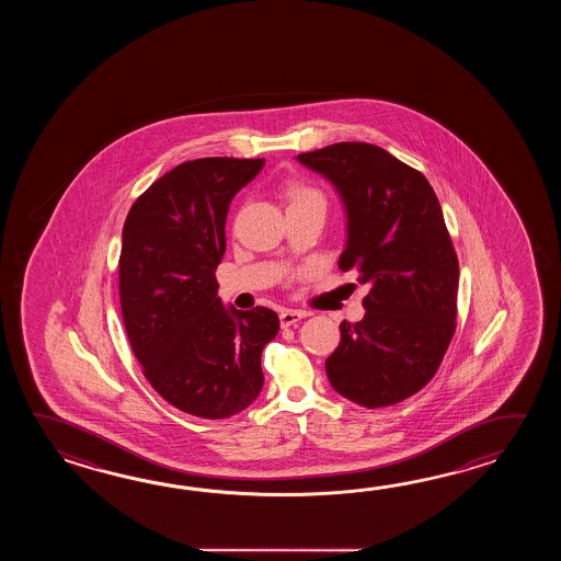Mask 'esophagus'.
<instances>
[{
	"instance_id": "1",
	"label": "esophagus",
	"mask_w": 561,
	"mask_h": 561,
	"mask_svg": "<svg viewBox=\"0 0 561 561\" xmlns=\"http://www.w3.org/2000/svg\"><path fill=\"white\" fill-rule=\"evenodd\" d=\"M280 327H293V324H297L300 319H305L307 314L305 312H300V310L285 309L280 310Z\"/></svg>"
}]
</instances>
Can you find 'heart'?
I'll list each match as a JSON object with an SVG mask.
<instances>
[{"label": "heart", "instance_id": "heart-1", "mask_svg": "<svg viewBox=\"0 0 561 561\" xmlns=\"http://www.w3.org/2000/svg\"><path fill=\"white\" fill-rule=\"evenodd\" d=\"M286 196H288V206L310 203L322 204V206H324V198H322L321 192L314 191V188H310V186H305V184H293V186L288 188V192H286Z\"/></svg>", "mask_w": 561, "mask_h": 561}]
</instances>
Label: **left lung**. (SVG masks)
Returning <instances> with one entry per match:
<instances>
[{
  "label": "left lung",
  "mask_w": 561,
  "mask_h": 561,
  "mask_svg": "<svg viewBox=\"0 0 561 561\" xmlns=\"http://www.w3.org/2000/svg\"><path fill=\"white\" fill-rule=\"evenodd\" d=\"M297 160L333 184L346 218L339 268L369 285L363 321L341 322L327 377L357 405H394L431 381L455 333L459 263L442 204L421 172L373 144Z\"/></svg>",
  "instance_id": "obj_1"
}]
</instances>
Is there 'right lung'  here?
<instances>
[{
	"label": "right lung",
	"mask_w": 561,
	"mask_h": 561,
	"mask_svg": "<svg viewBox=\"0 0 561 561\" xmlns=\"http://www.w3.org/2000/svg\"><path fill=\"white\" fill-rule=\"evenodd\" d=\"M264 158H201L172 168L131 204L122 228L119 302L131 351L170 405L196 417L237 415L261 394V355L275 310L218 297L228 206Z\"/></svg>",
	"instance_id": "right-lung-1"
}]
</instances>
